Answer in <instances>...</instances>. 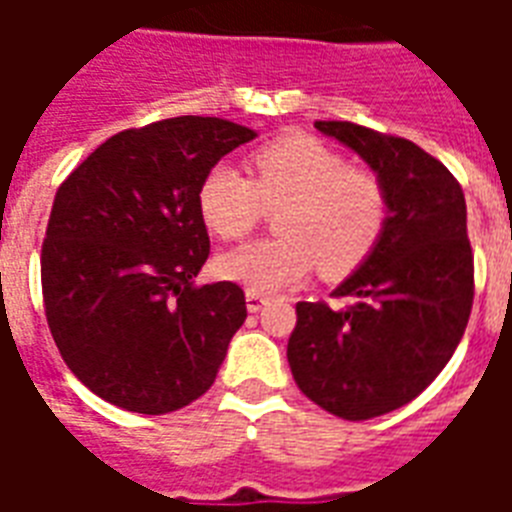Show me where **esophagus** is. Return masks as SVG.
<instances>
[{
  "mask_svg": "<svg viewBox=\"0 0 512 512\" xmlns=\"http://www.w3.org/2000/svg\"><path fill=\"white\" fill-rule=\"evenodd\" d=\"M268 303V297L260 295V292H247V311L257 313L263 311V305Z\"/></svg>",
  "mask_w": 512,
  "mask_h": 512,
  "instance_id": "obj_1",
  "label": "esophagus"
}]
</instances>
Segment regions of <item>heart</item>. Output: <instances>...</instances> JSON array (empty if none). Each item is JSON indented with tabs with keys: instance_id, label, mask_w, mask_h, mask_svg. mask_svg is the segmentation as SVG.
I'll return each instance as SVG.
<instances>
[{
	"instance_id": "heart-1",
	"label": "heart",
	"mask_w": 512,
	"mask_h": 512,
	"mask_svg": "<svg viewBox=\"0 0 512 512\" xmlns=\"http://www.w3.org/2000/svg\"><path fill=\"white\" fill-rule=\"evenodd\" d=\"M199 215L220 239H239L276 207V239L228 249L217 273L249 292L273 295L311 279L356 271L377 247L388 220V193L372 170L348 167L345 156L313 135H284L252 156V177L233 164H212L196 193Z\"/></svg>"
}]
</instances>
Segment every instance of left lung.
I'll use <instances>...</instances> for the list:
<instances>
[{"label": "left lung", "instance_id": "1", "mask_svg": "<svg viewBox=\"0 0 512 512\" xmlns=\"http://www.w3.org/2000/svg\"><path fill=\"white\" fill-rule=\"evenodd\" d=\"M369 164L388 193L377 247L335 297L297 303L287 358L297 388L342 420H372L417 398L452 358L473 308V252L460 183L412 140L316 122Z\"/></svg>", "mask_w": 512, "mask_h": 512}]
</instances>
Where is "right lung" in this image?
Returning <instances> with one entry per match:
<instances>
[{"mask_svg": "<svg viewBox=\"0 0 512 512\" xmlns=\"http://www.w3.org/2000/svg\"><path fill=\"white\" fill-rule=\"evenodd\" d=\"M257 132L175 116L98 146L55 193L42 295L68 369L114 406L167 414L204 396L247 319L239 284L196 287L209 257L204 172Z\"/></svg>", "mask_w": 512, "mask_h": 512, "instance_id": "right-lung-1", "label": "right lung"}]
</instances>
